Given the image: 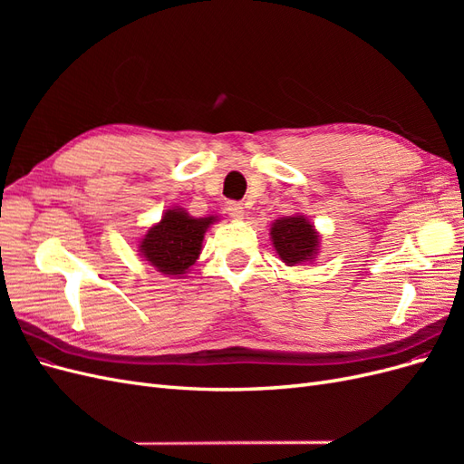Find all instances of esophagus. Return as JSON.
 <instances>
[{
  "label": "esophagus",
  "mask_w": 464,
  "mask_h": 464,
  "mask_svg": "<svg viewBox=\"0 0 464 464\" xmlns=\"http://www.w3.org/2000/svg\"><path fill=\"white\" fill-rule=\"evenodd\" d=\"M227 210H228V215H230L232 218H242V217H244V205L237 203V201H230L228 207H227Z\"/></svg>",
  "instance_id": "1"
}]
</instances>
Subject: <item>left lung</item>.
<instances>
[{"instance_id":"obj_1","label":"left lung","mask_w":464,"mask_h":464,"mask_svg":"<svg viewBox=\"0 0 464 464\" xmlns=\"http://www.w3.org/2000/svg\"><path fill=\"white\" fill-rule=\"evenodd\" d=\"M273 244L276 254L286 265L312 259L319 246L315 228L304 217H285L273 224Z\"/></svg>"}]
</instances>
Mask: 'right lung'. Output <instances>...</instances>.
I'll return each mask as SVG.
<instances>
[{"instance_id": "1", "label": "right lung", "mask_w": 464, "mask_h": 464, "mask_svg": "<svg viewBox=\"0 0 464 464\" xmlns=\"http://www.w3.org/2000/svg\"><path fill=\"white\" fill-rule=\"evenodd\" d=\"M217 218H193L181 208L166 210L141 242V256L164 275H184L198 261L208 224Z\"/></svg>"}]
</instances>
